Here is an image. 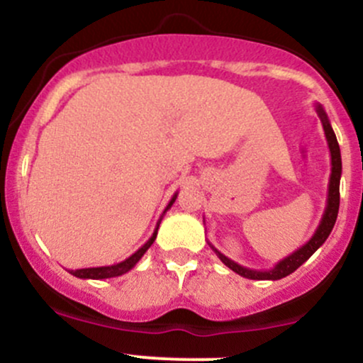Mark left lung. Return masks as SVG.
Instances as JSON below:
<instances>
[{"instance_id": "8db88e82", "label": "left lung", "mask_w": 363, "mask_h": 363, "mask_svg": "<svg viewBox=\"0 0 363 363\" xmlns=\"http://www.w3.org/2000/svg\"><path fill=\"white\" fill-rule=\"evenodd\" d=\"M316 113H318L321 125H323L325 130V138H327V143H328V150H330V180H328V194H327V206H325L323 216H321V222L318 225V229L315 230L311 239L306 242L304 246H301L298 250H295L292 255L285 257L283 260H279L278 264L274 265L272 269H267V271H255V269H248V267H242L234 260H230L229 257H225L223 253H220L211 242H208L211 246L213 252L216 253L220 260L227 265L229 269H233L234 272H238L239 276L242 278H248V279H281L285 276L292 274L295 269L301 267L316 250L327 241L328 234L332 233L334 229V223L337 220V213H339V183H341V173H342V162H341V150H339V143H337V138H335L334 129H332L330 122H328L327 113H325L323 106L321 104H316Z\"/></svg>"}]
</instances>
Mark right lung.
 I'll return each instance as SVG.
<instances>
[{"label":"right lung","instance_id":"add662e5","mask_svg":"<svg viewBox=\"0 0 363 363\" xmlns=\"http://www.w3.org/2000/svg\"><path fill=\"white\" fill-rule=\"evenodd\" d=\"M177 196H178V192L174 194L173 197H171L169 204H167L166 209H164V213H162V215H160V218H159V222H157L155 230H154V234H152V238L148 239V241L145 242V245L141 246V248L138 250V252H134L133 255L129 257V259L122 260V262L113 264V265H103V267L77 269V271H69L71 274L77 276V278H82V279H106V278H115V276H122V274H125L127 271H130V269H133L134 265L140 262V259L145 255V252H147V250L150 248L152 245H154V241H155V238H157V230H159V225H160V220H162V216L166 215L167 209L173 206V203H174V201H177Z\"/></svg>","mask_w":363,"mask_h":363}]
</instances>
